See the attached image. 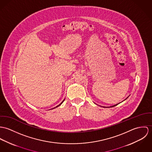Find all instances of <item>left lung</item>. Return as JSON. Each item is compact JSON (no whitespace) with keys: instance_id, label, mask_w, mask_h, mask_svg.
Returning <instances> with one entry per match:
<instances>
[{"instance_id":"8db88e82","label":"left lung","mask_w":152,"mask_h":152,"mask_svg":"<svg viewBox=\"0 0 152 152\" xmlns=\"http://www.w3.org/2000/svg\"><path fill=\"white\" fill-rule=\"evenodd\" d=\"M128 97H127V98H126V99H128ZM126 99H125V100H126ZM118 104H115V105H113V106H110V107H104V106H103V107H104V108H107V107H115V106H116V105H118ZM101 107H102V106H101Z\"/></svg>"}]
</instances>
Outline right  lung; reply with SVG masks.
<instances>
[{
  "mask_svg": "<svg viewBox=\"0 0 152 152\" xmlns=\"http://www.w3.org/2000/svg\"><path fill=\"white\" fill-rule=\"evenodd\" d=\"M65 101V99H64V100H63V101H62V102H61V104H59V105H57V106H56V107H54V108H52V109H54V108H56V107H59V105H61V104H62V103H63V102H64V101ZM52 109H51V110H52Z\"/></svg>",
  "mask_w": 152,
  "mask_h": 152,
  "instance_id": "1",
  "label": "right lung"
}]
</instances>
